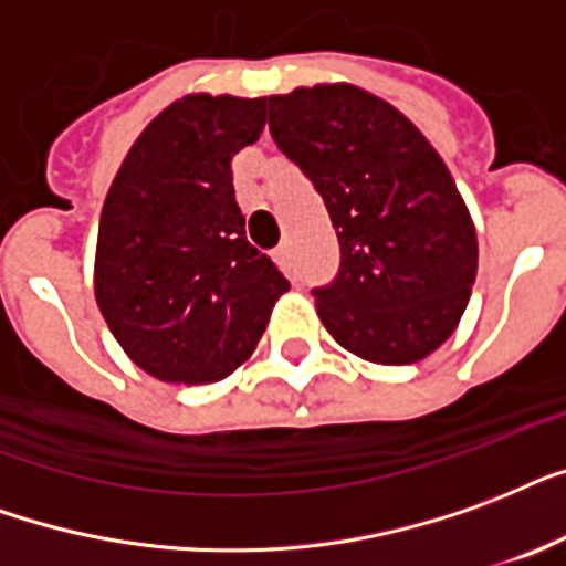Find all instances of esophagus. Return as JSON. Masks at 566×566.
Wrapping results in <instances>:
<instances>
[{"mask_svg": "<svg viewBox=\"0 0 566 566\" xmlns=\"http://www.w3.org/2000/svg\"><path fill=\"white\" fill-rule=\"evenodd\" d=\"M289 260H292V248H289V242H283L277 251H274V262L283 265V269H289Z\"/></svg>", "mask_w": 566, "mask_h": 566, "instance_id": "1", "label": "esophagus"}]
</instances>
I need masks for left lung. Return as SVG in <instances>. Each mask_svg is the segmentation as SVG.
I'll list each match as a JSON object with an SVG mask.
<instances>
[{
    "label": "left lung",
    "mask_w": 566,
    "mask_h": 566,
    "mask_svg": "<svg viewBox=\"0 0 566 566\" xmlns=\"http://www.w3.org/2000/svg\"><path fill=\"white\" fill-rule=\"evenodd\" d=\"M271 138L304 170L339 235V274L313 289L345 352L407 366L470 304L479 239L446 161L398 108L357 85L265 96Z\"/></svg>",
    "instance_id": "8db88e82"
}]
</instances>
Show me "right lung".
I'll use <instances>...</instances> for the list:
<instances>
[{
	"label": "right lung",
	"mask_w": 566,
	"mask_h": 566,
	"mask_svg": "<svg viewBox=\"0 0 566 566\" xmlns=\"http://www.w3.org/2000/svg\"><path fill=\"white\" fill-rule=\"evenodd\" d=\"M265 129V96L188 94L126 153L99 214L94 295L129 360L212 384L253 354L289 280L244 235L233 156Z\"/></svg>",
	"instance_id": "right-lung-1"
}]
</instances>
